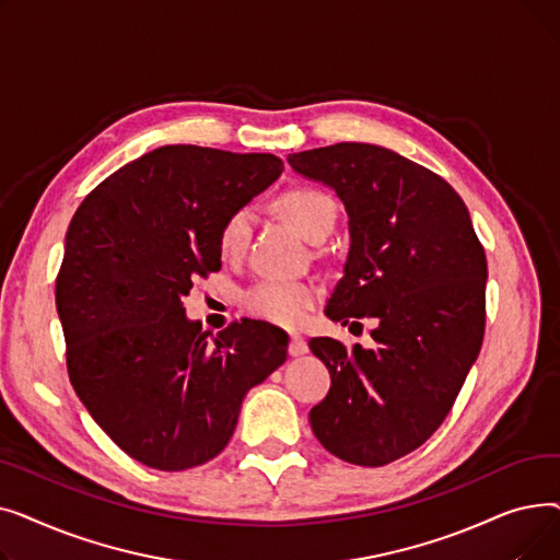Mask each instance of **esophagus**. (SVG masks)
<instances>
[{"instance_id": "34e87169", "label": "esophagus", "mask_w": 560, "mask_h": 560, "mask_svg": "<svg viewBox=\"0 0 560 560\" xmlns=\"http://www.w3.org/2000/svg\"><path fill=\"white\" fill-rule=\"evenodd\" d=\"M288 351H290V357H302V354H306V351H308V345H306V340L302 336H290Z\"/></svg>"}]
</instances>
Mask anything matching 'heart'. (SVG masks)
Listing matches in <instances>:
<instances>
[{"mask_svg": "<svg viewBox=\"0 0 560 560\" xmlns=\"http://www.w3.org/2000/svg\"><path fill=\"white\" fill-rule=\"evenodd\" d=\"M277 209L281 215L295 226L304 238L322 243L334 231L336 224V201L331 195L317 188H292L277 199ZM254 209L241 206L231 211L218 233L220 254L224 258H243L254 231ZM317 300V288L304 281L285 279H262L252 285L245 295V306L252 315L272 322L279 327H300L306 319L311 306Z\"/></svg>", "mask_w": 560, "mask_h": 560, "instance_id": "obj_1", "label": "heart"}]
</instances>
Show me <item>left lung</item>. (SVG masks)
Here are the masks:
<instances>
[{
    "label": "left lung",
    "instance_id": "obj_1",
    "mask_svg": "<svg viewBox=\"0 0 560 560\" xmlns=\"http://www.w3.org/2000/svg\"><path fill=\"white\" fill-rule=\"evenodd\" d=\"M292 170L327 184L349 215L345 277L334 322H374L376 349L311 338L329 368V395L311 429L334 456L388 465L445 422L479 357L488 262L467 206L435 172L386 147L338 142L290 154Z\"/></svg>",
    "mask_w": 560,
    "mask_h": 560
}]
</instances>
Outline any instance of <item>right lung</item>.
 <instances>
[{
  "mask_svg": "<svg viewBox=\"0 0 560 560\" xmlns=\"http://www.w3.org/2000/svg\"><path fill=\"white\" fill-rule=\"evenodd\" d=\"M281 170L275 154L167 144L106 176L72 215L56 277L70 384L147 467L215 458L249 388L288 357L268 322H231L211 340L182 306L195 279L222 268L224 218Z\"/></svg>",
  "mask_w": 560,
  "mask_h": 560,
  "instance_id": "obj_1",
  "label": "right lung"
}]
</instances>
